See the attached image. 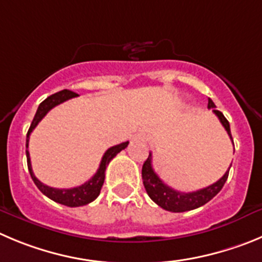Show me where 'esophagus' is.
I'll return each mask as SVG.
<instances>
[{"label":"esophagus","mask_w":262,"mask_h":262,"mask_svg":"<svg viewBox=\"0 0 262 262\" xmlns=\"http://www.w3.org/2000/svg\"><path fill=\"white\" fill-rule=\"evenodd\" d=\"M136 138H138V139H143V140H144V139H145V136H144L143 134H139V135H136Z\"/></svg>","instance_id":"esophagus-1"}]
</instances>
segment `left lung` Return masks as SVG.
<instances>
[{
  "instance_id": "left-lung-1",
  "label": "left lung",
  "mask_w": 262,
  "mask_h": 262,
  "mask_svg": "<svg viewBox=\"0 0 262 262\" xmlns=\"http://www.w3.org/2000/svg\"><path fill=\"white\" fill-rule=\"evenodd\" d=\"M215 105L212 100H208V109H212V112L214 113L218 117L220 122L222 123V126L225 127V129L227 131V135L230 136L232 141L231 131H230V123L225 115L220 112V110L214 109ZM234 144V141H232ZM230 167L222 178L220 181H217L215 183L210 184V186L205 187V188L198 189L195 192H179L177 189L171 188L167 184H165L164 182L161 181L160 177L155 172L152 166V153H149L147 161L144 162L143 169H141V177H143V183L145 187V191H147L148 196L157 204L158 206H161L162 209L169 210V212L174 213H182L187 212V210L196 209V208H200V206L205 205L208 201L212 200L218 192L222 189L224 184L226 183L227 177H229Z\"/></svg>"
}]
</instances>
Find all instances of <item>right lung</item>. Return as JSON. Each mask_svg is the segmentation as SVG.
I'll return each mask as SVG.
<instances>
[{"mask_svg":"<svg viewBox=\"0 0 262 262\" xmlns=\"http://www.w3.org/2000/svg\"><path fill=\"white\" fill-rule=\"evenodd\" d=\"M79 96L78 93L73 92V91L63 90L59 91V92L54 93V95L49 96L48 98H45L41 104L38 105L37 112H36L35 117H33V121L31 123L30 129L27 133V139H26V155H27V165L28 170H30L31 178H32L33 183L37 186V188L44 193L47 198L52 199L53 201L56 203L62 204V205L71 206V208H75V206H83L87 205V204L92 203L98 195H100V191H101V187L104 184L105 181V170H106L107 165H109L110 161L118 155L121 150H123L124 148H127L128 145V141H124V143L118 144V145H114V147L109 148L106 152L102 156V160L100 162V166H98L97 171L93 175L92 178L88 182H85L84 184L79 187H74V188H53V187L47 186V184L41 183L35 177L32 171V166H31V158H30V152H28V141H30V135L33 131L36 126L38 124V122L44 118L47 113L49 110H52L53 107L57 106V105L62 104V102L70 100V98L76 97Z\"/></svg>","mask_w":262,"mask_h":262,"instance_id":"right-lung-1","label":"right lung"}]
</instances>
